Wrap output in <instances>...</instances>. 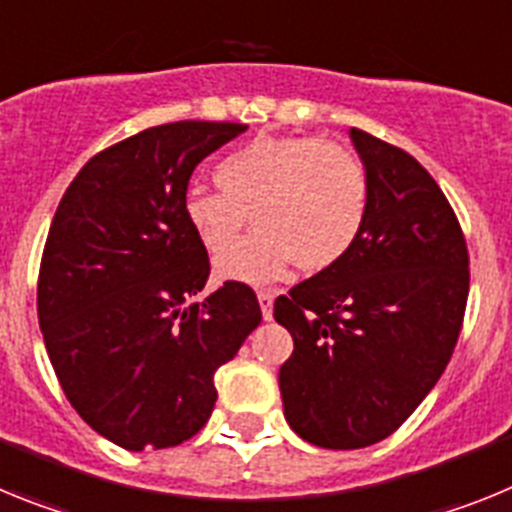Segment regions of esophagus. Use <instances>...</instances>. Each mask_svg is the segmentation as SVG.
I'll use <instances>...</instances> for the list:
<instances>
[{"label": "esophagus", "instance_id": "1", "mask_svg": "<svg viewBox=\"0 0 512 512\" xmlns=\"http://www.w3.org/2000/svg\"><path fill=\"white\" fill-rule=\"evenodd\" d=\"M274 292H266V289H261L259 292V305H261V315H264V320L271 318V310H274Z\"/></svg>", "mask_w": 512, "mask_h": 512}]
</instances>
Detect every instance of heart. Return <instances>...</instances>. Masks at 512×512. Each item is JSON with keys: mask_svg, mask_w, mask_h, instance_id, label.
I'll return each instance as SVG.
<instances>
[{"mask_svg": "<svg viewBox=\"0 0 512 512\" xmlns=\"http://www.w3.org/2000/svg\"><path fill=\"white\" fill-rule=\"evenodd\" d=\"M220 189H187L184 223L212 256L247 224L241 247L217 261V274L238 282H271L295 261L325 271L351 253L369 217L372 184L354 151L312 135H259L215 166Z\"/></svg>", "mask_w": 512, "mask_h": 512, "instance_id": "obj_1", "label": "heart"}]
</instances>
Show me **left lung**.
<instances>
[{"label": "left lung", "mask_w": 512, "mask_h": 512, "mask_svg": "<svg viewBox=\"0 0 512 512\" xmlns=\"http://www.w3.org/2000/svg\"><path fill=\"white\" fill-rule=\"evenodd\" d=\"M372 184L364 233L346 259L279 295L295 351L279 369L284 418L320 449L392 436L436 387L469 297L467 238L428 171L351 128Z\"/></svg>", "instance_id": "1"}]
</instances>
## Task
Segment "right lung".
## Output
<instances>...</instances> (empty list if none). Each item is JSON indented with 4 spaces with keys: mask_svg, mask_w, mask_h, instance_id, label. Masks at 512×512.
Listing matches in <instances>:
<instances>
[{
    "mask_svg": "<svg viewBox=\"0 0 512 512\" xmlns=\"http://www.w3.org/2000/svg\"><path fill=\"white\" fill-rule=\"evenodd\" d=\"M246 125L182 120L104 148L58 202L38 320L63 395L128 451L189 441L215 408L217 366L261 323L248 284L192 302L210 277L184 223L192 171Z\"/></svg>",
    "mask_w": 512,
    "mask_h": 512,
    "instance_id": "right-lung-1",
    "label": "right lung"
}]
</instances>
